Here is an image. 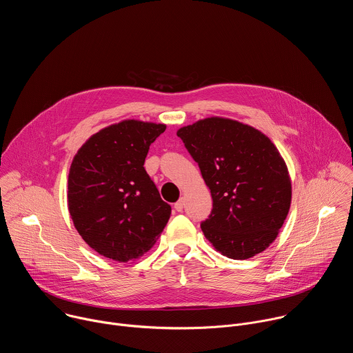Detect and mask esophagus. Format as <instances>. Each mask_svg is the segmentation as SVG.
Returning <instances> with one entry per match:
<instances>
[{"instance_id":"obj_1","label":"esophagus","mask_w":353,"mask_h":353,"mask_svg":"<svg viewBox=\"0 0 353 353\" xmlns=\"http://www.w3.org/2000/svg\"><path fill=\"white\" fill-rule=\"evenodd\" d=\"M183 208H184V201L180 199V201H177V203L174 204V210H176L177 212H181Z\"/></svg>"}]
</instances>
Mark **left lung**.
<instances>
[{
	"label": "left lung",
	"mask_w": 353,
	"mask_h": 353,
	"mask_svg": "<svg viewBox=\"0 0 353 353\" xmlns=\"http://www.w3.org/2000/svg\"><path fill=\"white\" fill-rule=\"evenodd\" d=\"M211 190L205 237L233 260L264 251L278 236L290 207L288 168L268 137L229 119L211 117L177 131Z\"/></svg>",
	"instance_id": "left-lung-1"
}]
</instances>
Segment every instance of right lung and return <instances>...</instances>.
<instances>
[{"mask_svg": "<svg viewBox=\"0 0 353 353\" xmlns=\"http://www.w3.org/2000/svg\"><path fill=\"white\" fill-rule=\"evenodd\" d=\"M165 124L125 120L92 135L68 176V210L82 239L99 254L125 263L163 232L172 207L143 163Z\"/></svg>", "mask_w": 353, "mask_h": 353, "instance_id": "1", "label": "right lung"}]
</instances>
